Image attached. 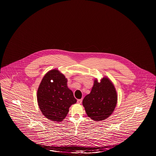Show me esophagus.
<instances>
[{"label": "esophagus", "mask_w": 156, "mask_h": 156, "mask_svg": "<svg viewBox=\"0 0 156 156\" xmlns=\"http://www.w3.org/2000/svg\"><path fill=\"white\" fill-rule=\"evenodd\" d=\"M82 99H79V100H77V103H78V104H79V105H80V104H81V103H82Z\"/></svg>", "instance_id": "obj_1"}]
</instances>
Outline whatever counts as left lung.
I'll use <instances>...</instances> for the list:
<instances>
[{"label": "left lung", "mask_w": 156, "mask_h": 156, "mask_svg": "<svg viewBox=\"0 0 156 156\" xmlns=\"http://www.w3.org/2000/svg\"><path fill=\"white\" fill-rule=\"evenodd\" d=\"M117 103V94L113 83L107 76L100 82L94 80L90 94L84 97L83 106L88 117L96 122L104 120L112 115Z\"/></svg>", "instance_id": "left-lung-1"}]
</instances>
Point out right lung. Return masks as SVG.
Returning a JSON list of instances; mask_svg holds the SVG:
<instances>
[{
	"label": "right lung",
	"mask_w": 156,
	"mask_h": 156,
	"mask_svg": "<svg viewBox=\"0 0 156 156\" xmlns=\"http://www.w3.org/2000/svg\"><path fill=\"white\" fill-rule=\"evenodd\" d=\"M67 79L58 69L50 70L43 77L37 91L41 113L51 121L60 123L77 100L67 85Z\"/></svg>",
	"instance_id": "1"
}]
</instances>
